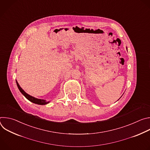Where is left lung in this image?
I'll return each mask as SVG.
<instances>
[{
  "mask_svg": "<svg viewBox=\"0 0 150 150\" xmlns=\"http://www.w3.org/2000/svg\"><path fill=\"white\" fill-rule=\"evenodd\" d=\"M126 49H127V47H126Z\"/></svg>",
  "mask_w": 150,
  "mask_h": 150,
  "instance_id": "obj_1",
  "label": "left lung"
}]
</instances>
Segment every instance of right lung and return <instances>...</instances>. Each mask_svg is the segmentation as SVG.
<instances>
[{
	"instance_id": "obj_1",
	"label": "right lung",
	"mask_w": 150,
	"mask_h": 150,
	"mask_svg": "<svg viewBox=\"0 0 150 150\" xmlns=\"http://www.w3.org/2000/svg\"><path fill=\"white\" fill-rule=\"evenodd\" d=\"M16 85H17V86H18V88L19 90L20 91V92L25 96V97L27 99H28L31 102H32L33 103H35V104H39V105H45V104H47L50 103V101H47L45 100L39 99V98H35L34 97H33V96L29 95L22 88L20 87V85H19V83H18L17 81H16Z\"/></svg>"
}]
</instances>
